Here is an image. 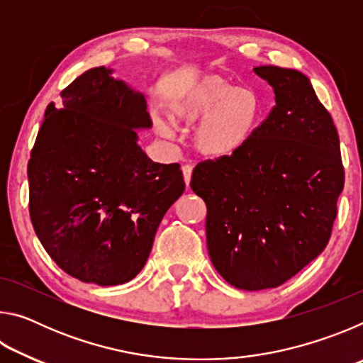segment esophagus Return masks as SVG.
<instances>
[{
  "instance_id": "obj_1",
  "label": "esophagus",
  "mask_w": 363,
  "mask_h": 363,
  "mask_svg": "<svg viewBox=\"0 0 363 363\" xmlns=\"http://www.w3.org/2000/svg\"><path fill=\"white\" fill-rule=\"evenodd\" d=\"M182 174H184V181H186V186L189 187L190 177H192V167H190V164H184V167H182Z\"/></svg>"
}]
</instances>
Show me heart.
<instances>
[{
    "mask_svg": "<svg viewBox=\"0 0 363 363\" xmlns=\"http://www.w3.org/2000/svg\"><path fill=\"white\" fill-rule=\"evenodd\" d=\"M174 123L195 126V150L210 160L235 157L245 150L262 120L261 99L253 88H238L219 75H205L186 86L169 102ZM163 138L174 133L164 121H157Z\"/></svg>",
    "mask_w": 363,
    "mask_h": 363,
    "instance_id": "b5f03b06",
    "label": "heart"
}]
</instances>
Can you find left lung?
<instances>
[{"mask_svg":"<svg viewBox=\"0 0 363 363\" xmlns=\"http://www.w3.org/2000/svg\"><path fill=\"white\" fill-rule=\"evenodd\" d=\"M275 106L235 157L208 160L190 187L206 203L214 269L238 290L275 288L322 253L344 187L340 138L304 73L255 67Z\"/></svg>","mask_w":363,"mask_h":363,"instance_id":"8db88e82","label":"left lung"}]
</instances>
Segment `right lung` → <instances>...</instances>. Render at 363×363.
Returning a JSON list of instances; mask_svg holds the SVG:
<instances>
[{
  "label": "right lung",
  "mask_w": 363,
  "mask_h": 363,
  "mask_svg": "<svg viewBox=\"0 0 363 363\" xmlns=\"http://www.w3.org/2000/svg\"><path fill=\"white\" fill-rule=\"evenodd\" d=\"M96 67L51 102L28 162L30 218L46 253L72 277L101 286L145 266L168 208L182 195L177 163L138 144L152 128L145 97Z\"/></svg>",
  "instance_id": "add662e5"
}]
</instances>
